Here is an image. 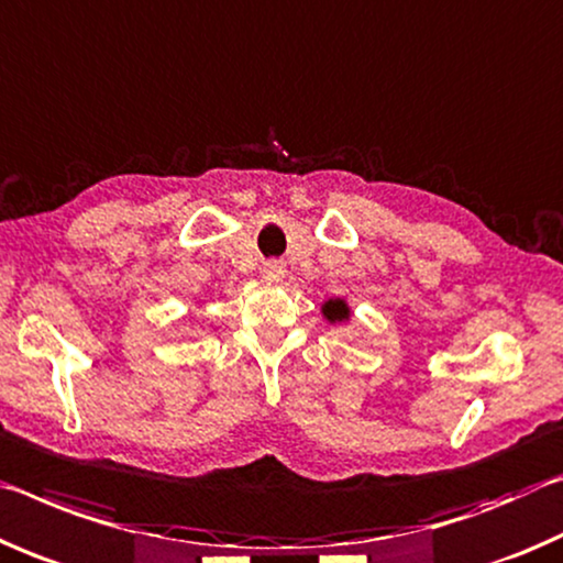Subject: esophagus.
<instances>
[{
  "label": "esophagus",
  "instance_id": "obj_1",
  "mask_svg": "<svg viewBox=\"0 0 563 563\" xmlns=\"http://www.w3.org/2000/svg\"><path fill=\"white\" fill-rule=\"evenodd\" d=\"M262 274L269 284H279L284 279V274H287V266H284L282 262H266Z\"/></svg>",
  "mask_w": 563,
  "mask_h": 563
}]
</instances>
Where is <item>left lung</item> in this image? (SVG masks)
Masks as SVG:
<instances>
[{
  "instance_id": "obj_1",
  "label": "left lung",
  "mask_w": 563,
  "mask_h": 563,
  "mask_svg": "<svg viewBox=\"0 0 563 563\" xmlns=\"http://www.w3.org/2000/svg\"><path fill=\"white\" fill-rule=\"evenodd\" d=\"M321 317H324L329 324H346L352 319V307H349L346 299H327L321 301Z\"/></svg>"
}]
</instances>
